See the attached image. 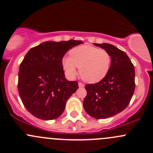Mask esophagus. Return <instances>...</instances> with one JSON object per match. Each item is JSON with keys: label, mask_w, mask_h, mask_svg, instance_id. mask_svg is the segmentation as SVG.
I'll list each match as a JSON object with an SVG mask.
<instances>
[{"label": "esophagus", "mask_w": 153, "mask_h": 153, "mask_svg": "<svg viewBox=\"0 0 153 153\" xmlns=\"http://www.w3.org/2000/svg\"><path fill=\"white\" fill-rule=\"evenodd\" d=\"M78 86H79V87H84V84H83V83L79 82V83H78Z\"/></svg>", "instance_id": "esophagus-1"}]
</instances>
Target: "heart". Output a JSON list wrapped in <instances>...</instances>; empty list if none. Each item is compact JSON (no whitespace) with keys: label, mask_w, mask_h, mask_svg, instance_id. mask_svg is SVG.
I'll return each mask as SVG.
<instances>
[{"label":"heart","mask_w":153,"mask_h":153,"mask_svg":"<svg viewBox=\"0 0 153 153\" xmlns=\"http://www.w3.org/2000/svg\"><path fill=\"white\" fill-rule=\"evenodd\" d=\"M111 56L104 49L92 46H80L69 52V57H64L62 65L69 78L76 75L77 67L83 80L95 84L105 78L109 70Z\"/></svg>","instance_id":"obj_1"}]
</instances>
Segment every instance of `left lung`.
<instances>
[{
    "label": "left lung",
    "instance_id": "left-lung-1",
    "mask_svg": "<svg viewBox=\"0 0 153 153\" xmlns=\"http://www.w3.org/2000/svg\"><path fill=\"white\" fill-rule=\"evenodd\" d=\"M111 56V65L105 78L85 86L84 108L88 115L104 119L122 112L130 102L135 91V67L124 51L109 44H94Z\"/></svg>",
    "mask_w": 153,
    "mask_h": 153
}]
</instances>
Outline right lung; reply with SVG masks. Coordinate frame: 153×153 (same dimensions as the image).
Instances as JSON below:
<instances>
[{"label": "right lung", "instance_id": "right-lung-1", "mask_svg": "<svg viewBox=\"0 0 153 153\" xmlns=\"http://www.w3.org/2000/svg\"><path fill=\"white\" fill-rule=\"evenodd\" d=\"M81 41H46L29 50L20 64L18 89L26 109L42 120L56 119L68 98L78 89L76 81L64 77L62 59Z\"/></svg>", "mask_w": 153, "mask_h": 153}]
</instances>
